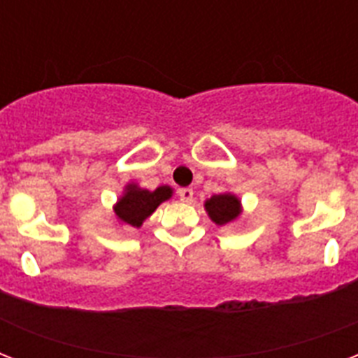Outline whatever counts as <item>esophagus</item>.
<instances>
[{
    "label": "esophagus",
    "instance_id": "1",
    "mask_svg": "<svg viewBox=\"0 0 358 358\" xmlns=\"http://www.w3.org/2000/svg\"><path fill=\"white\" fill-rule=\"evenodd\" d=\"M178 196L182 202H191L193 201V189L191 187H182V189H178Z\"/></svg>",
    "mask_w": 358,
    "mask_h": 358
}]
</instances>
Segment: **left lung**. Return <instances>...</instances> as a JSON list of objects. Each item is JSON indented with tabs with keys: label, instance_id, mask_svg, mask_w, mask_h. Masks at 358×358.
I'll list each match as a JSON object with an SVG mask.
<instances>
[{
	"label": "left lung",
	"instance_id": "1",
	"mask_svg": "<svg viewBox=\"0 0 358 358\" xmlns=\"http://www.w3.org/2000/svg\"><path fill=\"white\" fill-rule=\"evenodd\" d=\"M206 212L212 217L213 223L229 224L239 215V201L234 195L224 193V195H213L210 201H206Z\"/></svg>",
	"mask_w": 358,
	"mask_h": 358
}]
</instances>
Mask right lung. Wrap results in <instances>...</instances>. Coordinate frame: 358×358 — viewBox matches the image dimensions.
I'll list each match as a JSON object with an SVG mask.
<instances>
[{
	"instance_id": "1",
	"label": "right lung",
	"mask_w": 358,
	"mask_h": 358,
	"mask_svg": "<svg viewBox=\"0 0 358 358\" xmlns=\"http://www.w3.org/2000/svg\"><path fill=\"white\" fill-rule=\"evenodd\" d=\"M173 195V189L169 185H162L156 191L141 189L137 185H128L126 187V195L117 202L115 213L122 223L129 227H137L139 229L143 221L148 215L154 213L163 201H167L169 196Z\"/></svg>"
}]
</instances>
